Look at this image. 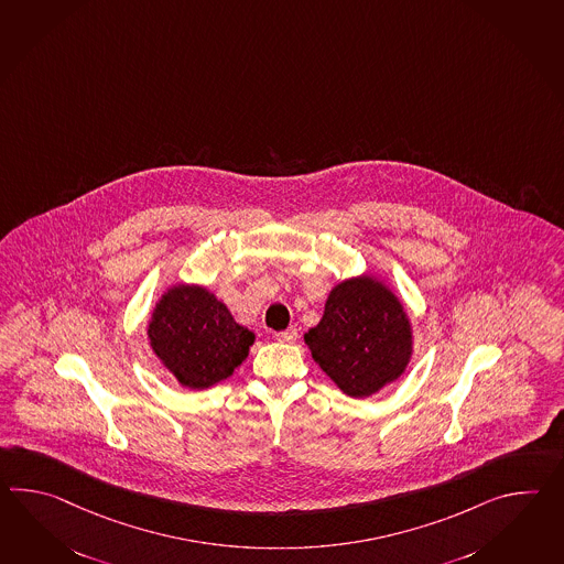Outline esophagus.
I'll return each instance as SVG.
<instances>
[{
  "mask_svg": "<svg viewBox=\"0 0 564 564\" xmlns=\"http://www.w3.org/2000/svg\"><path fill=\"white\" fill-rule=\"evenodd\" d=\"M300 338V334H297V329L295 327H291V329H285V332H279L276 334V339L279 341H283V344H295Z\"/></svg>",
  "mask_w": 564,
  "mask_h": 564,
  "instance_id": "34e87169",
  "label": "esophagus"
}]
</instances>
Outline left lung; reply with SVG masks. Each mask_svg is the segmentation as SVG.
<instances>
[{
	"mask_svg": "<svg viewBox=\"0 0 564 564\" xmlns=\"http://www.w3.org/2000/svg\"><path fill=\"white\" fill-rule=\"evenodd\" d=\"M312 358L351 399L397 382L414 351L404 303L380 276H350L327 295L324 315L305 336Z\"/></svg>",
	"mask_w": 564,
	"mask_h": 564,
	"instance_id": "obj_1",
	"label": "left lung"
}]
</instances>
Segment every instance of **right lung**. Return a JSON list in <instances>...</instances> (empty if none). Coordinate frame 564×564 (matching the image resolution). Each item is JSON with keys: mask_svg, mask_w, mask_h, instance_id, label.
Instances as JSON below:
<instances>
[{"mask_svg": "<svg viewBox=\"0 0 564 564\" xmlns=\"http://www.w3.org/2000/svg\"><path fill=\"white\" fill-rule=\"evenodd\" d=\"M151 350L189 390L210 389L247 360L254 334L240 326L225 301L198 283L165 289L148 322Z\"/></svg>", "mask_w": 564, "mask_h": 564, "instance_id": "obj_1", "label": "right lung"}]
</instances>
